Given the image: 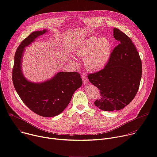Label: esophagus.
Wrapping results in <instances>:
<instances>
[{"label":"esophagus","instance_id":"1","mask_svg":"<svg viewBox=\"0 0 157 157\" xmlns=\"http://www.w3.org/2000/svg\"><path fill=\"white\" fill-rule=\"evenodd\" d=\"M82 82L84 84H87L89 82V80L88 79L86 78V76H82Z\"/></svg>","mask_w":157,"mask_h":157}]
</instances>
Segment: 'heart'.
<instances>
[{
	"label": "heart",
	"mask_w": 157,
	"mask_h": 157,
	"mask_svg": "<svg viewBox=\"0 0 157 157\" xmlns=\"http://www.w3.org/2000/svg\"><path fill=\"white\" fill-rule=\"evenodd\" d=\"M112 53V44L106 38L93 36L83 41L75 50L76 56L84 59L86 68L99 70L107 63Z\"/></svg>",
	"instance_id": "heart-1"
}]
</instances>
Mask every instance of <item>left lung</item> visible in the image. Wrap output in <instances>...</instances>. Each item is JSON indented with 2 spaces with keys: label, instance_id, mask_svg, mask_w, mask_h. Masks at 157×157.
Segmentation results:
<instances>
[{
  "label": "left lung",
  "instance_id": "obj_1",
  "mask_svg": "<svg viewBox=\"0 0 157 157\" xmlns=\"http://www.w3.org/2000/svg\"><path fill=\"white\" fill-rule=\"evenodd\" d=\"M114 37L119 41L103 69L87 75L89 82L100 90L96 106L105 111L119 110L134 99L142 77V61L131 39L114 29Z\"/></svg>",
  "mask_w": 157,
  "mask_h": 157
}]
</instances>
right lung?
<instances>
[{"label": "right lung", "instance_id": "right-lung-1", "mask_svg": "<svg viewBox=\"0 0 157 157\" xmlns=\"http://www.w3.org/2000/svg\"><path fill=\"white\" fill-rule=\"evenodd\" d=\"M46 32H32L21 42L15 55L12 81L20 99L32 111L44 117H52L65 109L82 82L77 72H59L52 79L41 83H33L25 78L21 72L24 48Z\"/></svg>", "mask_w": 157, "mask_h": 157}]
</instances>
